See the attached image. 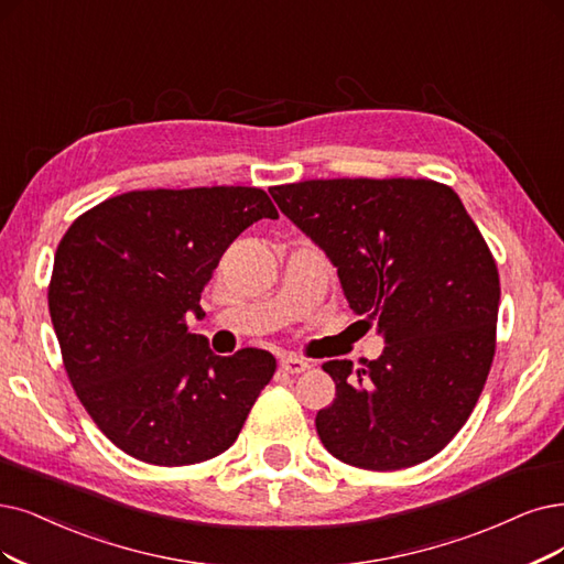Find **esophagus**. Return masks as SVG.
Returning a JSON list of instances; mask_svg holds the SVG:
<instances>
[{
	"mask_svg": "<svg viewBox=\"0 0 564 564\" xmlns=\"http://www.w3.org/2000/svg\"><path fill=\"white\" fill-rule=\"evenodd\" d=\"M281 367H283L288 373H302V371H306L311 365H308L304 358H297V356H283V358H281Z\"/></svg>",
	"mask_w": 564,
	"mask_h": 564,
	"instance_id": "1",
	"label": "esophagus"
}]
</instances>
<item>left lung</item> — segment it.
<instances>
[{"label":"left lung","instance_id":"left-lung-1","mask_svg":"<svg viewBox=\"0 0 564 564\" xmlns=\"http://www.w3.org/2000/svg\"><path fill=\"white\" fill-rule=\"evenodd\" d=\"M269 195L386 344L358 371L323 365L337 383L316 415L323 446L373 471L430 460L467 423L495 356L499 274L465 204L425 178L302 181Z\"/></svg>","mask_w":564,"mask_h":564}]
</instances>
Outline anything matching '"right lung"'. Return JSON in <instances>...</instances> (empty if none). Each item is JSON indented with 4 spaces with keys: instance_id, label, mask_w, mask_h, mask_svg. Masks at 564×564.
<instances>
[{
    "instance_id": "right-lung-1",
    "label": "right lung",
    "mask_w": 564,
    "mask_h": 564,
    "mask_svg": "<svg viewBox=\"0 0 564 564\" xmlns=\"http://www.w3.org/2000/svg\"><path fill=\"white\" fill-rule=\"evenodd\" d=\"M279 212L260 187L137 191L101 202L62 237L48 308L90 419L141 463L212 460L237 442L276 371L271 352L220 358L185 316L227 246Z\"/></svg>"
}]
</instances>
